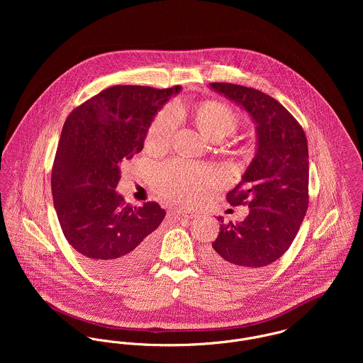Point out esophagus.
<instances>
[{
    "instance_id": "esophagus-1",
    "label": "esophagus",
    "mask_w": 363,
    "mask_h": 363,
    "mask_svg": "<svg viewBox=\"0 0 363 363\" xmlns=\"http://www.w3.org/2000/svg\"><path fill=\"white\" fill-rule=\"evenodd\" d=\"M176 213L180 216V218H186V219H193L197 216V213L194 211H190V209H183V208H179L176 211Z\"/></svg>"
}]
</instances>
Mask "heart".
<instances>
[{"instance_id": "b5f03b06", "label": "heart", "mask_w": 363, "mask_h": 363, "mask_svg": "<svg viewBox=\"0 0 363 363\" xmlns=\"http://www.w3.org/2000/svg\"><path fill=\"white\" fill-rule=\"evenodd\" d=\"M194 117L199 128L213 141L232 135L240 123L238 113L230 106L218 101L199 104ZM177 124L179 113L174 108L159 111L148 127L147 147L154 151L166 150L173 140ZM216 182V174L208 167L184 160H170L156 169L152 184L156 193L167 200L194 204Z\"/></svg>"}]
</instances>
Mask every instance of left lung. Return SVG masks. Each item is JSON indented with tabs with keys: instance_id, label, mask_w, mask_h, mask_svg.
Here are the masks:
<instances>
[{
	"instance_id": "1",
	"label": "left lung",
	"mask_w": 363,
	"mask_h": 363,
	"mask_svg": "<svg viewBox=\"0 0 363 363\" xmlns=\"http://www.w3.org/2000/svg\"><path fill=\"white\" fill-rule=\"evenodd\" d=\"M211 88L245 107L257 124L256 156L226 196L230 206L250 212L238 225L222 223L206 252L213 268L246 278L279 259L302 225L309 206L308 138L298 120L259 89L226 82Z\"/></svg>"
}]
</instances>
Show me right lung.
I'll return each mask as SVG.
<instances>
[{"label": "right lung", "instance_id": "obj_1", "mask_svg": "<svg viewBox=\"0 0 363 363\" xmlns=\"http://www.w3.org/2000/svg\"><path fill=\"white\" fill-rule=\"evenodd\" d=\"M179 91L116 85L64 123L52 169L54 208L68 243L99 274L133 272L154 252L164 209L155 201L131 207L116 186L121 162L143 151L156 111Z\"/></svg>", "mask_w": 363, "mask_h": 363}]
</instances>
